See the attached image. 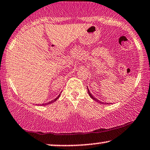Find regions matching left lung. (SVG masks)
I'll list each match as a JSON object with an SVG mask.
<instances>
[{
  "label": "left lung",
  "instance_id": "1",
  "mask_svg": "<svg viewBox=\"0 0 150 150\" xmlns=\"http://www.w3.org/2000/svg\"><path fill=\"white\" fill-rule=\"evenodd\" d=\"M87 89H88V95H89V96H90V97L93 100H94L95 101H96V102H100V103H102V104H105V103H102V102L101 101H100V100H98V99H96V98H94V96H92L91 93V92L89 91V90H88V87H87ZM106 104H108V103H105V105H106Z\"/></svg>",
  "mask_w": 150,
  "mask_h": 150
}]
</instances>
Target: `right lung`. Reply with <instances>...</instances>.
I'll use <instances>...</instances> for the list:
<instances>
[{
    "label": "right lung",
    "instance_id": "1",
    "mask_svg": "<svg viewBox=\"0 0 150 150\" xmlns=\"http://www.w3.org/2000/svg\"><path fill=\"white\" fill-rule=\"evenodd\" d=\"M60 94H61V93H60ZM60 94H59V96H57V98H55V99H54V100H52V101H50V102H48V103H45V104H41V105H42V106H43V105H49V104L53 103V102H55V101H56V100H57L59 98V96H60Z\"/></svg>",
    "mask_w": 150,
    "mask_h": 150
}]
</instances>
